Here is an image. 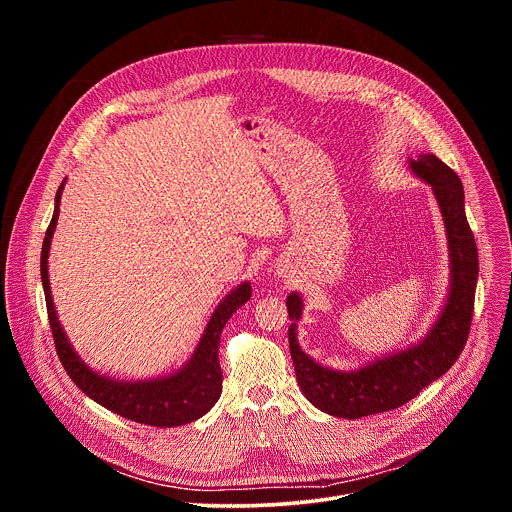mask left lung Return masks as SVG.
I'll use <instances>...</instances> for the list:
<instances>
[{
  "mask_svg": "<svg viewBox=\"0 0 512 512\" xmlns=\"http://www.w3.org/2000/svg\"><path fill=\"white\" fill-rule=\"evenodd\" d=\"M409 168L431 186L444 216L450 249L448 298L429 332L417 344L381 356L360 369L334 371L316 362L298 344L296 330L304 312L302 296L291 291L285 302L291 320L289 352L298 385L314 407L334 417L358 419L401 407L448 373L468 340L478 279V249L464 210L462 180L433 154L409 160Z\"/></svg>",
  "mask_w": 512,
  "mask_h": 512,
  "instance_id": "left-lung-1",
  "label": "left lung"
}]
</instances>
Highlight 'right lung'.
Here are the masks:
<instances>
[{
	"mask_svg": "<svg viewBox=\"0 0 512 512\" xmlns=\"http://www.w3.org/2000/svg\"><path fill=\"white\" fill-rule=\"evenodd\" d=\"M64 182L66 178L58 186V192L54 198V214L42 243V257H40V275H42V287L46 296L48 320H50L56 352L64 371L68 373L72 383H75L93 401L135 423L152 425V427H178V425L196 421L198 417L208 413L212 405L218 401V397H221L223 371H221V364H218L221 332L227 326L229 318L251 298V283L243 281L233 291H229V296L216 306L190 360L176 373L164 375L158 379L117 381L93 371L66 338V332L60 326V320L52 304V294H50L48 253H50V241L58 223V204L64 190Z\"/></svg>",
	"mask_w": 512,
	"mask_h": 512,
	"instance_id": "add662e5",
	"label": "right lung"
}]
</instances>
